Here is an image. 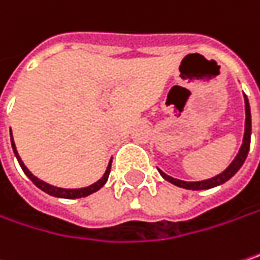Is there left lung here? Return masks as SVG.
Listing matches in <instances>:
<instances>
[{"label": "left lung", "instance_id": "1", "mask_svg": "<svg viewBox=\"0 0 260 260\" xmlns=\"http://www.w3.org/2000/svg\"><path fill=\"white\" fill-rule=\"evenodd\" d=\"M244 103H246V128H244V138H243V144L240 147V152L235 156V159L231 162V165L224 170L223 173H220L219 176L216 177L208 178V180H202V181H183V180H178V178L171 177V176H167L164 171H159V174L165 178L167 181L176 184L178 187H183V189H190V190H204V189H211V187H216V186H220L223 184L224 181H228L231 177H234L237 174V171L243 167L246 157H247L248 149H250V137H251V114H250V104H248L247 96L244 95Z\"/></svg>", "mask_w": 260, "mask_h": 260}]
</instances>
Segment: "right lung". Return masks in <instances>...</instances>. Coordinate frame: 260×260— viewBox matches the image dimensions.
Masks as SVG:
<instances>
[{
	"mask_svg": "<svg viewBox=\"0 0 260 260\" xmlns=\"http://www.w3.org/2000/svg\"><path fill=\"white\" fill-rule=\"evenodd\" d=\"M12 135V134H10ZM12 147H13V152H14V156L17 157V162H19V165H20V168L23 170V173L28 176V177L31 178V181L36 184L38 189H41L43 192H46V193H49V195H52V197H56V198H65V200H76V198H83V197H87V195H90V193H93V192H96V190H100L104 184L107 183V180H108V176H110V170H111V160H110V164H108V167H107L106 173H104V176L100 178L96 183H93V184H90V186H87V187H80V189H62V187H56V186H52V184H49V183H46V181H43V180H40V178H37L26 167H25V164L22 162V159H20V156L17 153V150H16V146H14V141H13V135H12Z\"/></svg>",
	"mask_w": 260,
	"mask_h": 260,
	"instance_id": "1",
	"label": "right lung"
}]
</instances>
